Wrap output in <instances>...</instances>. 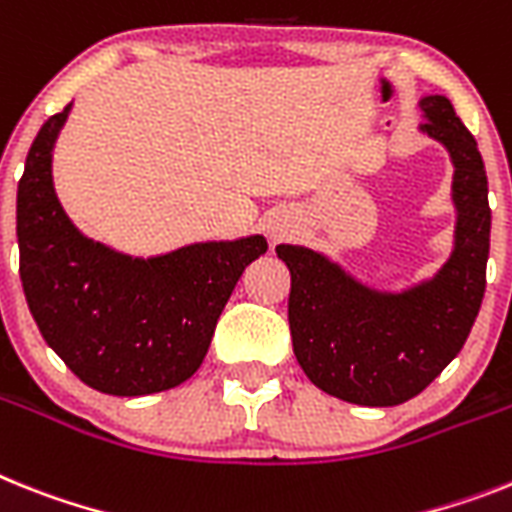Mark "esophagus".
Instances as JSON below:
<instances>
[{
    "mask_svg": "<svg viewBox=\"0 0 512 512\" xmlns=\"http://www.w3.org/2000/svg\"><path fill=\"white\" fill-rule=\"evenodd\" d=\"M270 234H273V236H281V229H278V226H270Z\"/></svg>",
    "mask_w": 512,
    "mask_h": 512,
    "instance_id": "obj_1",
    "label": "esophagus"
}]
</instances>
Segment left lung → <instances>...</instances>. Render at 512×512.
Segmentation results:
<instances>
[{
  "label": "left lung",
  "mask_w": 512,
  "mask_h": 512,
  "mask_svg": "<svg viewBox=\"0 0 512 512\" xmlns=\"http://www.w3.org/2000/svg\"><path fill=\"white\" fill-rule=\"evenodd\" d=\"M419 130L453 158L455 249L432 281L375 291L307 247L278 244L289 265V328L296 362L325 393L359 406H398L453 362L474 328L487 286V171L474 135L445 96L422 98Z\"/></svg>",
  "instance_id": "obj_1"
}]
</instances>
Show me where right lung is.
<instances>
[{"instance_id":"obj_1","label":"right lung","mask_w":512,"mask_h":512,"mask_svg":"<svg viewBox=\"0 0 512 512\" xmlns=\"http://www.w3.org/2000/svg\"><path fill=\"white\" fill-rule=\"evenodd\" d=\"M70 106L46 119L17 184L20 281L51 349L85 385L148 395L190 380L263 236L130 257L72 226L51 182V150Z\"/></svg>"}]
</instances>
